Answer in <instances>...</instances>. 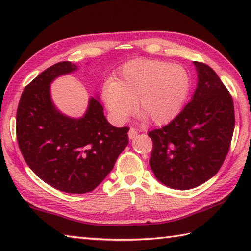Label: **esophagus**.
Wrapping results in <instances>:
<instances>
[{
	"label": "esophagus",
	"mask_w": 251,
	"mask_h": 251,
	"mask_svg": "<svg viewBox=\"0 0 251 251\" xmlns=\"http://www.w3.org/2000/svg\"><path fill=\"white\" fill-rule=\"evenodd\" d=\"M137 130H136L134 127H130L129 128V131H128V137L130 138V139H133L134 137H136V136H137Z\"/></svg>",
	"instance_id": "1"
}]
</instances>
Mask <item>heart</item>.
<instances>
[{"instance_id": "1", "label": "heart", "mask_w": 251, "mask_h": 251, "mask_svg": "<svg viewBox=\"0 0 251 251\" xmlns=\"http://www.w3.org/2000/svg\"><path fill=\"white\" fill-rule=\"evenodd\" d=\"M190 88L184 66L167 62L135 59L122 67L115 82L103 87L106 107L118 122L133 113L155 124H165L178 115Z\"/></svg>"}]
</instances>
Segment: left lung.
Wrapping results in <instances>:
<instances>
[{
	"mask_svg": "<svg viewBox=\"0 0 251 251\" xmlns=\"http://www.w3.org/2000/svg\"><path fill=\"white\" fill-rule=\"evenodd\" d=\"M198 83L192 100L166 126L151 130L150 166L161 184L192 189L218 173L230 147L235 109L215 71L194 62Z\"/></svg>",
	"mask_w": 251,
	"mask_h": 251,
	"instance_id": "8db88e82",
	"label": "left lung"
}]
</instances>
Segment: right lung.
Listing matches in <instances>:
<instances>
[{
    "label": "right lung",
    "mask_w": 251,
    "mask_h": 251,
    "mask_svg": "<svg viewBox=\"0 0 251 251\" xmlns=\"http://www.w3.org/2000/svg\"><path fill=\"white\" fill-rule=\"evenodd\" d=\"M78 66L59 62L34 78L21 96L16 136L28 167L61 192L94 190L112 171L128 144V127H114L99 97H91L84 116L72 118L55 107L50 85Z\"/></svg>",
    "instance_id": "obj_1"
}]
</instances>
